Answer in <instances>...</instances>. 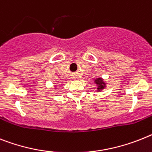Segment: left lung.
Returning a JSON list of instances; mask_svg holds the SVG:
<instances>
[{
    "label": "left lung",
    "mask_w": 152,
    "mask_h": 152,
    "mask_svg": "<svg viewBox=\"0 0 152 152\" xmlns=\"http://www.w3.org/2000/svg\"><path fill=\"white\" fill-rule=\"evenodd\" d=\"M94 84L96 86V90L97 92H101L105 88H107V82L102 77H97L94 80Z\"/></svg>",
    "instance_id": "obj_1"
}]
</instances>
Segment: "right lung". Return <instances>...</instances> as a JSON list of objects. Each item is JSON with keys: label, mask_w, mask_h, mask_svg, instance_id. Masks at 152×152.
Segmentation results:
<instances>
[{"label": "right lung", "mask_w": 152, "mask_h": 152, "mask_svg": "<svg viewBox=\"0 0 152 152\" xmlns=\"http://www.w3.org/2000/svg\"><path fill=\"white\" fill-rule=\"evenodd\" d=\"M54 87H55V89H56V87H57V86H54Z\"/></svg>", "instance_id": "obj_1"}]
</instances>
